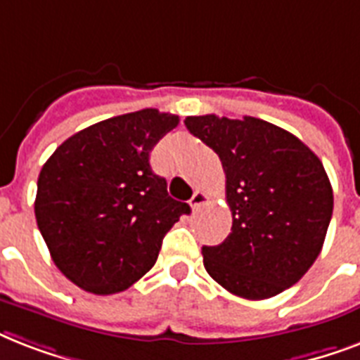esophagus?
I'll return each mask as SVG.
<instances>
[{
    "mask_svg": "<svg viewBox=\"0 0 360 360\" xmlns=\"http://www.w3.org/2000/svg\"><path fill=\"white\" fill-rule=\"evenodd\" d=\"M207 200H209V196L205 194V192H202V191L194 192V194H192V198H191L192 211H198V209H202V205H205V203H207Z\"/></svg>",
    "mask_w": 360,
    "mask_h": 360,
    "instance_id": "obj_1",
    "label": "esophagus"
}]
</instances>
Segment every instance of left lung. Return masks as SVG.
<instances>
[{
	"label": "left lung",
	"instance_id": "1",
	"mask_svg": "<svg viewBox=\"0 0 360 360\" xmlns=\"http://www.w3.org/2000/svg\"><path fill=\"white\" fill-rule=\"evenodd\" d=\"M191 134L219 155L231 231L203 246L211 278L243 299H269L304 276L321 252L333 186L321 160L297 136L245 115H191Z\"/></svg>",
	"mask_w": 360,
	"mask_h": 360
}]
</instances>
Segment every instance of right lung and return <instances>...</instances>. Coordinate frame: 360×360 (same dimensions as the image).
Instances as JSON below:
<instances>
[{"instance_id":"1","label":"right lung","mask_w":360,"mask_h":360,"mask_svg":"<svg viewBox=\"0 0 360 360\" xmlns=\"http://www.w3.org/2000/svg\"><path fill=\"white\" fill-rule=\"evenodd\" d=\"M179 124L146 108L76 132L37 181L35 219L67 278L95 295L120 293L155 265L164 236L191 213L153 174L149 153Z\"/></svg>"}]
</instances>
